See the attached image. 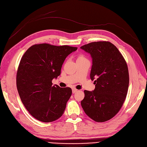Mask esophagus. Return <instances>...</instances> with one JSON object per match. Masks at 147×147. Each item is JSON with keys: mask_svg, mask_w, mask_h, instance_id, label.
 <instances>
[{"mask_svg": "<svg viewBox=\"0 0 147 147\" xmlns=\"http://www.w3.org/2000/svg\"><path fill=\"white\" fill-rule=\"evenodd\" d=\"M72 91H73V93H76V92L78 91V90L76 89V88H73L72 89Z\"/></svg>", "mask_w": 147, "mask_h": 147, "instance_id": "esophagus-1", "label": "esophagus"}]
</instances>
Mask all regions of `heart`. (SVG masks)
Returning <instances> with one entry per match:
<instances>
[{
	"mask_svg": "<svg viewBox=\"0 0 147 147\" xmlns=\"http://www.w3.org/2000/svg\"><path fill=\"white\" fill-rule=\"evenodd\" d=\"M83 58H85L84 56H79V57H78V59H83Z\"/></svg>",
	"mask_w": 147,
	"mask_h": 147,
	"instance_id": "1",
	"label": "heart"
}]
</instances>
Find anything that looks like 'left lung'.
Masks as SVG:
<instances>
[{"label": "left lung", "instance_id": "obj_1", "mask_svg": "<svg viewBox=\"0 0 147 147\" xmlns=\"http://www.w3.org/2000/svg\"><path fill=\"white\" fill-rule=\"evenodd\" d=\"M80 48L92 57L90 78L95 84L94 91H84L81 105L93 121L106 122L119 111L125 100L129 85L127 62L110 42H91Z\"/></svg>", "mask_w": 147, "mask_h": 147}]
</instances>
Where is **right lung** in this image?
<instances>
[{
    "label": "right lung",
    "instance_id": "1",
    "mask_svg": "<svg viewBox=\"0 0 147 147\" xmlns=\"http://www.w3.org/2000/svg\"><path fill=\"white\" fill-rule=\"evenodd\" d=\"M77 49L40 43L30 47L21 58L16 75L18 91L27 111L38 121L53 122L63 114L72 90L52 85V80L61 74L65 59Z\"/></svg>",
    "mask_w": 147,
    "mask_h": 147
}]
</instances>
